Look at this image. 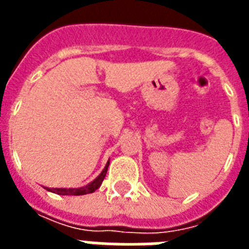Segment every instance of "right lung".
Wrapping results in <instances>:
<instances>
[{
  "label": "right lung",
  "mask_w": 249,
  "mask_h": 249,
  "mask_svg": "<svg viewBox=\"0 0 249 249\" xmlns=\"http://www.w3.org/2000/svg\"><path fill=\"white\" fill-rule=\"evenodd\" d=\"M108 165H109V160L107 161L105 169L102 170L101 174H99L94 181H91L86 186H83V187H77V189H49V187H45V189L48 190V191H50V193L58 194V195H76V196H77V195L91 194L94 193L95 190L101 187L102 182H103V179H105L106 177V173H107V169H108Z\"/></svg>",
  "instance_id": "obj_1"
}]
</instances>
